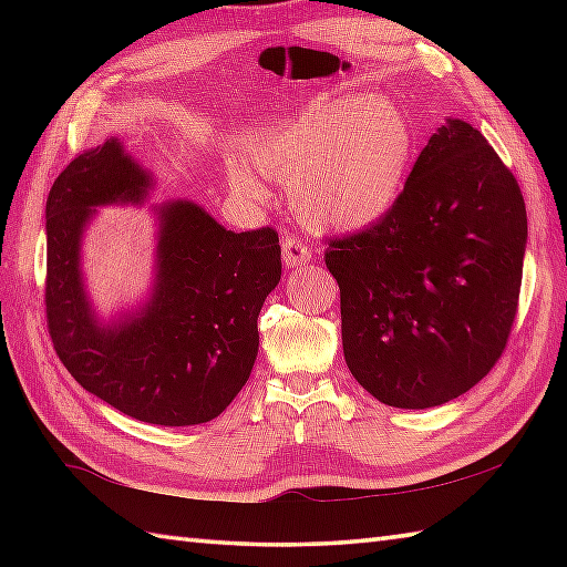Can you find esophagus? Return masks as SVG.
<instances>
[{
    "label": "esophagus",
    "mask_w": 567,
    "mask_h": 567,
    "mask_svg": "<svg viewBox=\"0 0 567 567\" xmlns=\"http://www.w3.org/2000/svg\"><path fill=\"white\" fill-rule=\"evenodd\" d=\"M282 260L287 268H297L311 260V248L299 236H285L282 238Z\"/></svg>",
    "instance_id": "obj_1"
}]
</instances>
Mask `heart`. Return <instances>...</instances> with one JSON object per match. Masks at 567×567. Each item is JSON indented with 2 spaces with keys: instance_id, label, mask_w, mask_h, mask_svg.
<instances>
[{
  "instance_id": "1",
  "label": "heart",
  "mask_w": 567,
  "mask_h": 567,
  "mask_svg": "<svg viewBox=\"0 0 567 567\" xmlns=\"http://www.w3.org/2000/svg\"><path fill=\"white\" fill-rule=\"evenodd\" d=\"M414 153V126L400 106L343 97L258 136L248 146V161L260 175L290 187L295 209L309 224L358 231L396 207ZM228 177L248 197L265 195L244 161L228 163Z\"/></svg>"
}]
</instances>
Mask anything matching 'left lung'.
<instances>
[{
	"instance_id": "left-lung-1",
	"label": "left lung",
	"mask_w": 567,
	"mask_h": 567,
	"mask_svg": "<svg viewBox=\"0 0 567 567\" xmlns=\"http://www.w3.org/2000/svg\"><path fill=\"white\" fill-rule=\"evenodd\" d=\"M526 207L477 128L449 118L396 207L323 252L348 370L382 404L439 406L495 368L519 307Z\"/></svg>"
}]
</instances>
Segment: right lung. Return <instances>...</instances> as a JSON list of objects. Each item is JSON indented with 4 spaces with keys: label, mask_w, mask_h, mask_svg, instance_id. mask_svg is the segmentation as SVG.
<instances>
[{
    "label": "right lung",
    "mask_w": 567,
    "mask_h": 567,
    "mask_svg": "<svg viewBox=\"0 0 567 567\" xmlns=\"http://www.w3.org/2000/svg\"><path fill=\"white\" fill-rule=\"evenodd\" d=\"M151 175L116 138L82 151L45 202V319L60 363L84 390L146 424L192 426L219 416L258 355V315L280 282L270 226L226 231L192 202L163 204L151 302L112 327L97 321L80 275L94 207L143 202Z\"/></svg>",
    "instance_id": "add662e5"
}]
</instances>
